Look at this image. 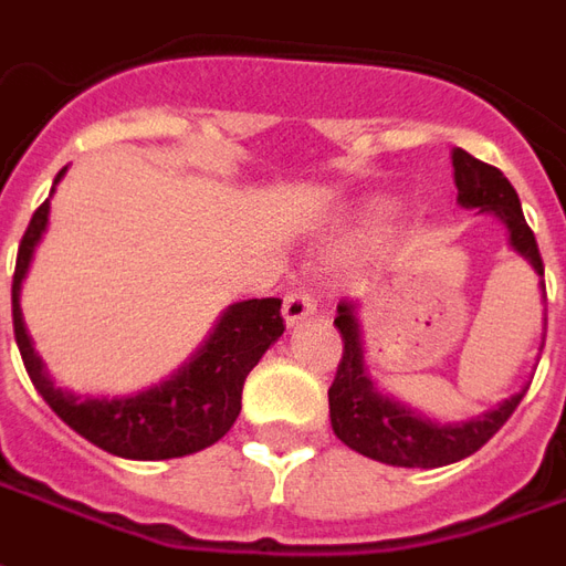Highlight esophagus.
Instances as JSON below:
<instances>
[{
  "mask_svg": "<svg viewBox=\"0 0 566 566\" xmlns=\"http://www.w3.org/2000/svg\"><path fill=\"white\" fill-rule=\"evenodd\" d=\"M311 314H316V298L314 292L307 286H295V290L283 298V316L290 326H298L302 319H307Z\"/></svg>",
  "mask_w": 566,
  "mask_h": 566,
  "instance_id": "obj_1",
  "label": "esophagus"
}]
</instances>
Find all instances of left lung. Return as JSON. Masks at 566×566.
Here are the masks:
<instances>
[{
	"instance_id": "8db88e82",
	"label": "left lung",
	"mask_w": 566,
	"mask_h": 566,
	"mask_svg": "<svg viewBox=\"0 0 566 566\" xmlns=\"http://www.w3.org/2000/svg\"><path fill=\"white\" fill-rule=\"evenodd\" d=\"M451 164H454L457 200L463 207H479L482 212L500 216L503 226L509 228L512 250L521 252L533 264V271L543 276V255H539L531 226L524 222L521 200L512 182L496 167L472 158L463 148L451 151ZM543 295H546V280H543ZM335 326L344 340V354H340L335 380L328 387L332 430L347 448H354L371 460H380V463L436 469L475 454L512 418L521 396L527 392H515L512 399H506L500 408L488 411L479 420L439 427L375 390V384L366 375V363H363V338H359L354 302L340 298Z\"/></svg>"
}]
</instances>
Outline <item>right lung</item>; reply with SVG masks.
Returning a JSON list of instances; mask_svg holds the SVG:
<instances>
[{"mask_svg":"<svg viewBox=\"0 0 566 566\" xmlns=\"http://www.w3.org/2000/svg\"><path fill=\"white\" fill-rule=\"evenodd\" d=\"M63 174L66 167L57 174L54 186L63 179ZM48 210H51V198L33 212L30 226L23 231L14 283H11L14 338H18L20 359L35 390L42 392V399L54 408V415L63 423H70L87 442H94L115 457L170 460V457L195 454L219 442L238 420L247 375L259 366L264 350L286 332L283 316H280L283 302L250 298V302L231 304L198 356L155 390L127 396V399H94V396L60 390L45 375L42 359L35 356L33 340L27 335L23 314H20V283L33 262L35 243L48 226Z\"/></svg>","mask_w":566,"mask_h":566,"instance_id":"1","label":"right lung"}]
</instances>
